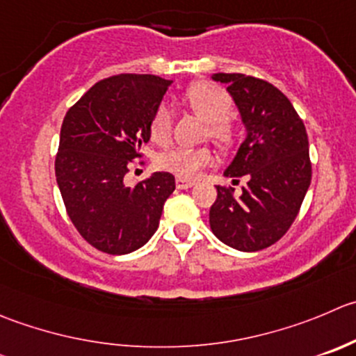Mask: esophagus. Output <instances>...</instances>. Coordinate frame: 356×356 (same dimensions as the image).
Instances as JSON below:
<instances>
[{
    "label": "esophagus",
    "mask_w": 356,
    "mask_h": 356,
    "mask_svg": "<svg viewBox=\"0 0 356 356\" xmlns=\"http://www.w3.org/2000/svg\"><path fill=\"white\" fill-rule=\"evenodd\" d=\"M175 184H177L179 189H189L195 186V181H191V179H182V177H177V181H175Z\"/></svg>",
    "instance_id": "esophagus-1"
}]
</instances>
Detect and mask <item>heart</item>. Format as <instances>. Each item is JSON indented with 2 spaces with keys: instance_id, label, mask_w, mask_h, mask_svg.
Returning a JSON list of instances; mask_svg holds the SVG:
<instances>
[{
  "instance_id": "1",
  "label": "heart",
  "mask_w": 356,
  "mask_h": 356,
  "mask_svg": "<svg viewBox=\"0 0 356 356\" xmlns=\"http://www.w3.org/2000/svg\"><path fill=\"white\" fill-rule=\"evenodd\" d=\"M184 102L196 116L207 122V132L213 143L220 147H231L236 143V127L227 118L233 104L226 92L210 83H195L184 92ZM149 136L151 140L160 146L168 144L172 136V113L168 106L160 104L153 113ZM210 161L212 151L207 146L175 147L161 154L158 165L177 177L191 179Z\"/></svg>"
}]
</instances>
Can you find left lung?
Instances as JSON below:
<instances>
[{"label":"left lung","instance_id":"left-lung-1","mask_svg":"<svg viewBox=\"0 0 356 356\" xmlns=\"http://www.w3.org/2000/svg\"><path fill=\"white\" fill-rule=\"evenodd\" d=\"M233 99L245 139L224 175L247 179L241 195L217 186L210 207L212 233L227 247L257 252L280 240L298 216L312 182L309 144L294 106L264 79L245 74H212Z\"/></svg>","mask_w":356,"mask_h":356}]
</instances>
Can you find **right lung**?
<instances>
[{
  "mask_svg": "<svg viewBox=\"0 0 356 356\" xmlns=\"http://www.w3.org/2000/svg\"><path fill=\"white\" fill-rule=\"evenodd\" d=\"M170 79L118 74L95 83L67 111L55 158V177L69 219L90 245L113 255L149 241L175 177L154 172L129 188V161L149 140V122Z\"/></svg>",
  "mask_w": 356,
  "mask_h": 356,
  "instance_id": "1",
  "label": "right lung"
}]
</instances>
